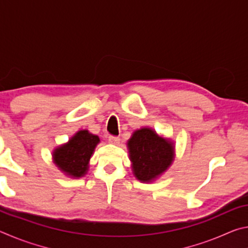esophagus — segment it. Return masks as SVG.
Here are the masks:
<instances>
[{"label": "esophagus", "mask_w": 248, "mask_h": 248, "mask_svg": "<svg viewBox=\"0 0 248 248\" xmlns=\"http://www.w3.org/2000/svg\"><path fill=\"white\" fill-rule=\"evenodd\" d=\"M108 141L110 142V143H112V144H119L120 143V138H118V137H114V136H110V137H108Z\"/></svg>", "instance_id": "1"}]
</instances>
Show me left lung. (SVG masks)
Instances as JSON below:
<instances>
[{"instance_id":"8db88e82","label":"left lung","mask_w":248,"mask_h":248,"mask_svg":"<svg viewBox=\"0 0 248 248\" xmlns=\"http://www.w3.org/2000/svg\"><path fill=\"white\" fill-rule=\"evenodd\" d=\"M129 157L137 179L150 183L170 166L175 157L174 143L151 128L134 131L128 141Z\"/></svg>"}]
</instances>
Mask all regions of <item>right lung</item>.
<instances>
[{
  "mask_svg": "<svg viewBox=\"0 0 248 248\" xmlns=\"http://www.w3.org/2000/svg\"><path fill=\"white\" fill-rule=\"evenodd\" d=\"M100 142L99 138L87 130H79L69 142L53 151L54 164L66 176L82 177L89 170V163L94 150Z\"/></svg>",
  "mask_w": 248,
  "mask_h": 248,
  "instance_id": "obj_1",
  "label": "right lung"
}]
</instances>
